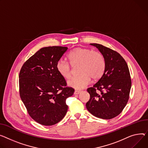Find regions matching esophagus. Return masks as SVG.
<instances>
[{
	"label": "esophagus",
	"mask_w": 148,
	"mask_h": 148,
	"mask_svg": "<svg viewBox=\"0 0 148 148\" xmlns=\"http://www.w3.org/2000/svg\"><path fill=\"white\" fill-rule=\"evenodd\" d=\"M80 90H75V92H74V95H78V94H80Z\"/></svg>",
	"instance_id": "esophagus-1"
}]
</instances>
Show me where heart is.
I'll use <instances>...</instances> for the list:
<instances>
[{
	"mask_svg": "<svg viewBox=\"0 0 148 148\" xmlns=\"http://www.w3.org/2000/svg\"><path fill=\"white\" fill-rule=\"evenodd\" d=\"M68 59L73 66L78 65V76L73 77L68 82V85L75 89L81 90L89 84L91 77L94 80L100 78L105 70V60L103 55L90 49L77 47L68 54ZM57 71L62 77L69 79L72 70L69 64L63 60L56 64Z\"/></svg>",
	"mask_w": 148,
	"mask_h": 148,
	"instance_id": "b5f03b06",
	"label": "heart"
}]
</instances>
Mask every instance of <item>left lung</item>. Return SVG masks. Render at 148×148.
I'll return each mask as SVG.
<instances>
[{
	"mask_svg": "<svg viewBox=\"0 0 148 148\" xmlns=\"http://www.w3.org/2000/svg\"><path fill=\"white\" fill-rule=\"evenodd\" d=\"M98 49L105 60V70L92 87L87 88L90 99L86 108L93 115L110 120L119 115L129 101L132 80L128 65L120 53L102 45L90 43ZM101 92V95L96 93Z\"/></svg>",
	"mask_w": 148,
	"mask_h": 148,
	"instance_id": "1",
	"label": "left lung"
}]
</instances>
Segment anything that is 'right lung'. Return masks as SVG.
Instances as JSON below:
<instances>
[{
    "instance_id": "right-lung-1",
    "label": "right lung",
    "mask_w": 148,
    "mask_h": 148,
    "mask_svg": "<svg viewBox=\"0 0 148 148\" xmlns=\"http://www.w3.org/2000/svg\"><path fill=\"white\" fill-rule=\"evenodd\" d=\"M67 47L40 49L23 65L19 74V95L28 113L37 123L52 125L62 120L68 106L66 99L74 89L66 87L56 64Z\"/></svg>"
}]
</instances>
